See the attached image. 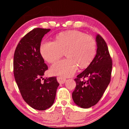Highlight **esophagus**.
<instances>
[{
  "label": "esophagus",
  "mask_w": 129,
  "mask_h": 129,
  "mask_svg": "<svg viewBox=\"0 0 129 129\" xmlns=\"http://www.w3.org/2000/svg\"><path fill=\"white\" fill-rule=\"evenodd\" d=\"M57 81L60 83V84H64V83L66 81V79L62 77H57Z\"/></svg>",
  "instance_id": "34e87169"
}]
</instances>
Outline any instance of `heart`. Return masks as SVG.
<instances>
[{
    "mask_svg": "<svg viewBox=\"0 0 129 129\" xmlns=\"http://www.w3.org/2000/svg\"><path fill=\"white\" fill-rule=\"evenodd\" d=\"M97 44L92 37L77 30H69L56 35L54 41H43L40 46L42 57L53 63L64 55L66 59L57 62L51 68L53 75L72 76L77 69L89 67L95 57Z\"/></svg>",
    "mask_w": 129,
    "mask_h": 129,
    "instance_id": "1",
    "label": "heart"
}]
</instances>
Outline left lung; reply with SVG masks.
<instances>
[{
    "label": "left lung",
    "instance_id": "1",
    "mask_svg": "<svg viewBox=\"0 0 129 129\" xmlns=\"http://www.w3.org/2000/svg\"><path fill=\"white\" fill-rule=\"evenodd\" d=\"M96 42L94 58L75 79L76 86L72 98L75 103L82 108H89L97 104L111 80L113 63L108 46L99 34L96 36Z\"/></svg>",
    "mask_w": 129,
    "mask_h": 129
}]
</instances>
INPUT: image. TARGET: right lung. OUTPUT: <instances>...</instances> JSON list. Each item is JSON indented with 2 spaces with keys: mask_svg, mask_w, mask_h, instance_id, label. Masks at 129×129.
<instances>
[{
  "mask_svg": "<svg viewBox=\"0 0 129 129\" xmlns=\"http://www.w3.org/2000/svg\"><path fill=\"white\" fill-rule=\"evenodd\" d=\"M50 30L34 28L21 39L14 53V74L21 95L26 103L39 110L53 105L59 85L56 77L43 78L48 68L41 55L40 46L43 36Z\"/></svg>",
  "mask_w": 129,
  "mask_h": 129,
  "instance_id": "obj_1",
  "label": "right lung"
}]
</instances>
